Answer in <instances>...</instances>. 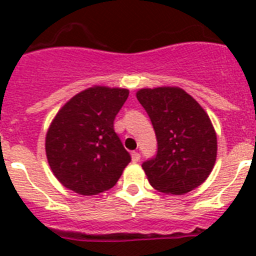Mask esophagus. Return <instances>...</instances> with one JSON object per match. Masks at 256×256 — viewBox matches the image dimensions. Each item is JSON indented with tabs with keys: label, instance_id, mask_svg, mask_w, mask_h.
I'll return each mask as SVG.
<instances>
[{
	"label": "esophagus",
	"instance_id": "1",
	"mask_svg": "<svg viewBox=\"0 0 256 256\" xmlns=\"http://www.w3.org/2000/svg\"><path fill=\"white\" fill-rule=\"evenodd\" d=\"M132 160L134 164H136V162H140V154L138 152H132Z\"/></svg>",
	"mask_w": 256,
	"mask_h": 256
}]
</instances>
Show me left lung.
<instances>
[{
  "label": "left lung",
  "instance_id": "8db88e82",
  "mask_svg": "<svg viewBox=\"0 0 256 256\" xmlns=\"http://www.w3.org/2000/svg\"><path fill=\"white\" fill-rule=\"evenodd\" d=\"M136 98L158 142L156 156L142 164L150 184L172 195L196 188L216 160V134L207 112L179 88H140Z\"/></svg>",
  "mask_w": 256,
  "mask_h": 256
}]
</instances>
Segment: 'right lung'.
<instances>
[{
	"instance_id": "1",
	"label": "right lung",
	"mask_w": 256,
	"mask_h": 256,
	"mask_svg": "<svg viewBox=\"0 0 256 256\" xmlns=\"http://www.w3.org/2000/svg\"><path fill=\"white\" fill-rule=\"evenodd\" d=\"M128 96V88L94 86L74 96L50 124L46 156L56 178L81 195L112 188L132 160L114 120Z\"/></svg>"
}]
</instances>
